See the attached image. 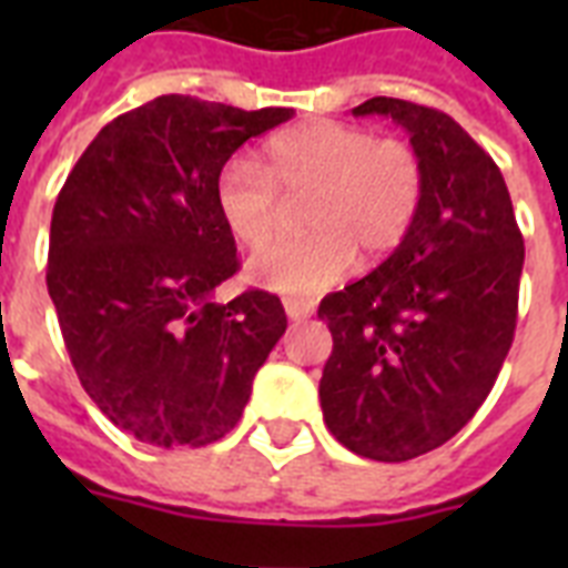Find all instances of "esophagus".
I'll return each mask as SVG.
<instances>
[{
	"label": "esophagus",
	"instance_id": "34e87169",
	"mask_svg": "<svg viewBox=\"0 0 568 568\" xmlns=\"http://www.w3.org/2000/svg\"><path fill=\"white\" fill-rule=\"evenodd\" d=\"M283 306H285V315H288V318H292V321L310 318L312 312H315V303H312V301H297V297H285Z\"/></svg>",
	"mask_w": 568,
	"mask_h": 568
}]
</instances>
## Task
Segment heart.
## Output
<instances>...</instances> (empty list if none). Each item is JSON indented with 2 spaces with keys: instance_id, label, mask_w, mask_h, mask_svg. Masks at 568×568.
Wrapping results in <instances>:
<instances>
[{
  "instance_id": "obj_1",
  "label": "heart",
  "mask_w": 568,
  "mask_h": 568,
  "mask_svg": "<svg viewBox=\"0 0 568 568\" xmlns=\"http://www.w3.org/2000/svg\"><path fill=\"white\" fill-rule=\"evenodd\" d=\"M297 235L274 241L250 274L271 292L315 294L351 271L356 253L383 258L413 230L424 200L422 155L409 141L342 120H312L265 144V171L244 155L223 162L214 203L232 239L262 247L285 200H301Z\"/></svg>"
}]
</instances>
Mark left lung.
Returning <instances> with one entry per match:
<instances>
[{"instance_id":"1","label":"left lung","mask_w":568,"mask_h":568,"mask_svg":"<svg viewBox=\"0 0 568 568\" xmlns=\"http://www.w3.org/2000/svg\"><path fill=\"white\" fill-rule=\"evenodd\" d=\"M409 132L424 200L404 244L327 294L321 409L347 450L404 463L457 436L493 392L519 315L525 241L498 164L445 111L392 97L354 109Z\"/></svg>"}]
</instances>
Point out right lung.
Listing matches in <instances>:
<instances>
[{"mask_svg": "<svg viewBox=\"0 0 568 568\" xmlns=\"http://www.w3.org/2000/svg\"><path fill=\"white\" fill-rule=\"evenodd\" d=\"M292 114L155 97L102 126L58 194L47 288L67 354L93 404L138 442L223 439L285 333L276 294L214 303L241 267L214 180Z\"/></svg>", "mask_w": 568, "mask_h": 568, "instance_id": "right-lung-1", "label": "right lung"}]
</instances>
